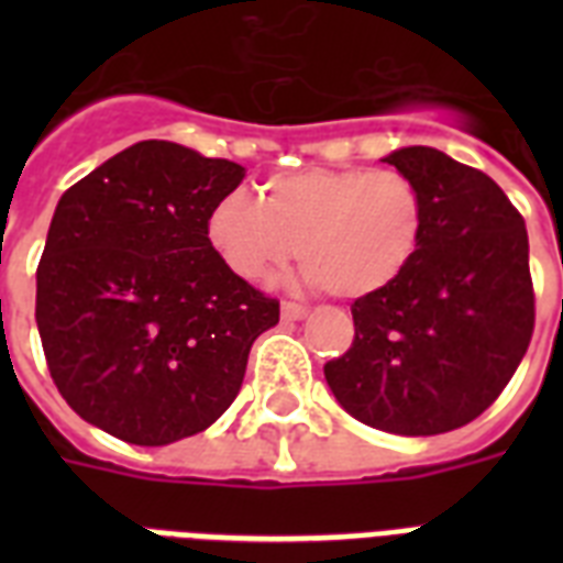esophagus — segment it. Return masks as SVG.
<instances>
[{
    "label": "esophagus",
    "mask_w": 563,
    "mask_h": 563,
    "mask_svg": "<svg viewBox=\"0 0 563 563\" xmlns=\"http://www.w3.org/2000/svg\"><path fill=\"white\" fill-rule=\"evenodd\" d=\"M280 316H283V321H300V318L309 316V309L300 307V303H291V300H283Z\"/></svg>",
    "instance_id": "obj_1"
}]
</instances>
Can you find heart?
Segmentation results:
<instances>
[{
  "label": "heart",
  "mask_w": 563,
  "mask_h": 563,
  "mask_svg": "<svg viewBox=\"0 0 563 563\" xmlns=\"http://www.w3.org/2000/svg\"><path fill=\"white\" fill-rule=\"evenodd\" d=\"M423 195L394 169H298L247 195H224L207 212V242L245 283H272L295 247L303 277L333 298L362 300L397 283L418 256Z\"/></svg>",
  "instance_id": "heart-1"
}]
</instances>
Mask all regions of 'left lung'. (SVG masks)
<instances>
[{
	"label": "left lung",
	"instance_id": "1",
	"mask_svg": "<svg viewBox=\"0 0 563 563\" xmlns=\"http://www.w3.org/2000/svg\"><path fill=\"white\" fill-rule=\"evenodd\" d=\"M383 161L423 195V242L400 280L353 300L351 351L327 362L324 376L362 423L438 435L479 418L532 342L529 236L485 172L429 145Z\"/></svg>",
	"mask_w": 563,
	"mask_h": 563
}]
</instances>
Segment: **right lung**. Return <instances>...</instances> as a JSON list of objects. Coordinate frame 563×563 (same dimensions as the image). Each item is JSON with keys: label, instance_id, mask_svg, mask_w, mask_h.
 Instances as JSON below:
<instances>
[{"label": "right lung", "instance_id": "add662e5", "mask_svg": "<svg viewBox=\"0 0 563 563\" xmlns=\"http://www.w3.org/2000/svg\"><path fill=\"white\" fill-rule=\"evenodd\" d=\"M239 163L143 140L60 195L37 265V330L57 391L87 423L163 446L236 400L280 303L212 254V203Z\"/></svg>", "mask_w": 563, "mask_h": 563}]
</instances>
